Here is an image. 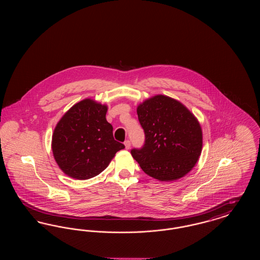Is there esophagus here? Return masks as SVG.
I'll list each match as a JSON object with an SVG mask.
<instances>
[{"label":"esophagus","instance_id":"1","mask_svg":"<svg viewBox=\"0 0 260 260\" xmlns=\"http://www.w3.org/2000/svg\"><path fill=\"white\" fill-rule=\"evenodd\" d=\"M124 144L125 149L131 148V141H129V140H125V141H124Z\"/></svg>","mask_w":260,"mask_h":260}]
</instances>
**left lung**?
Masks as SVG:
<instances>
[{"label": "left lung", "mask_w": 260, "mask_h": 260, "mask_svg": "<svg viewBox=\"0 0 260 260\" xmlns=\"http://www.w3.org/2000/svg\"><path fill=\"white\" fill-rule=\"evenodd\" d=\"M145 144L132 155L142 171L161 181H174L190 173L202 153L198 119L180 101L157 94L137 106Z\"/></svg>", "instance_id": "8db88e82"}]
</instances>
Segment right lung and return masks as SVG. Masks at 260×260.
<instances>
[{
  "instance_id": "add662e5",
  "label": "right lung",
  "mask_w": 260,
  "mask_h": 260,
  "mask_svg": "<svg viewBox=\"0 0 260 260\" xmlns=\"http://www.w3.org/2000/svg\"><path fill=\"white\" fill-rule=\"evenodd\" d=\"M107 105L86 99L73 105L55 125L51 149L66 175L86 180L102 173L124 144L113 137Z\"/></svg>"
}]
</instances>
